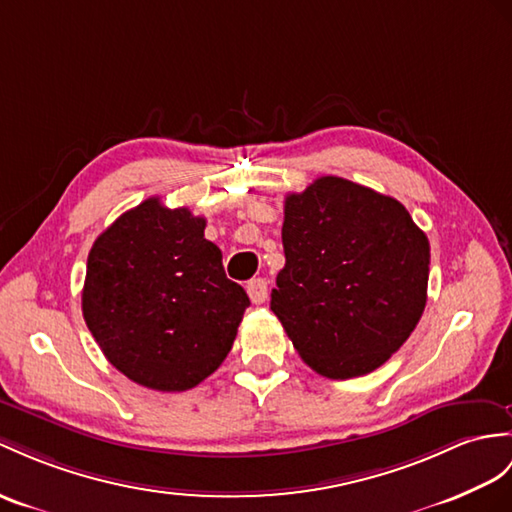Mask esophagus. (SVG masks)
<instances>
[{"label":"esophagus","mask_w":512,"mask_h":512,"mask_svg":"<svg viewBox=\"0 0 512 512\" xmlns=\"http://www.w3.org/2000/svg\"><path fill=\"white\" fill-rule=\"evenodd\" d=\"M247 295L254 304H263L267 299V280L263 278H254L247 282Z\"/></svg>","instance_id":"1"}]
</instances>
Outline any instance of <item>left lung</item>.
I'll return each instance as SVG.
<instances>
[{
    "label": "left lung",
    "mask_w": 512,
    "mask_h": 512,
    "mask_svg": "<svg viewBox=\"0 0 512 512\" xmlns=\"http://www.w3.org/2000/svg\"><path fill=\"white\" fill-rule=\"evenodd\" d=\"M282 245L271 310L310 369L358 378L406 343L426 308L430 243L397 199L317 178L286 195Z\"/></svg>",
    "instance_id": "1"
}]
</instances>
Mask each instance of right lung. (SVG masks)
Returning a JSON list of instances; mask_svg holds the SVG:
<instances>
[{
	"mask_svg": "<svg viewBox=\"0 0 512 512\" xmlns=\"http://www.w3.org/2000/svg\"><path fill=\"white\" fill-rule=\"evenodd\" d=\"M206 219L158 197L97 236L82 313L108 363L154 391H189L226 360L249 297L226 278Z\"/></svg>",
	"mask_w": 512,
	"mask_h": 512,
	"instance_id": "right-lung-1",
	"label": "right lung"
}]
</instances>
